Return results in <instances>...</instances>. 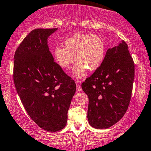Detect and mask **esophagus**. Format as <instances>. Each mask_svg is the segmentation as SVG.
<instances>
[{
    "instance_id": "esophagus-1",
    "label": "esophagus",
    "mask_w": 151,
    "mask_h": 151,
    "mask_svg": "<svg viewBox=\"0 0 151 151\" xmlns=\"http://www.w3.org/2000/svg\"><path fill=\"white\" fill-rule=\"evenodd\" d=\"M82 90V87H81L80 84H79V83H77V92H81Z\"/></svg>"
}]
</instances>
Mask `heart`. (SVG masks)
Returning <instances> with one entry per match:
<instances>
[{"mask_svg": "<svg viewBox=\"0 0 151 151\" xmlns=\"http://www.w3.org/2000/svg\"><path fill=\"white\" fill-rule=\"evenodd\" d=\"M64 47L57 46L53 51L54 58L62 69H68L77 61L72 74L76 79L85 77L87 69L95 71L105 59L106 46L100 36L92 34H74L64 41Z\"/></svg>", "mask_w": 151, "mask_h": 151, "instance_id": "obj_1", "label": "heart"}]
</instances>
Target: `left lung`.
Listing matches in <instances>:
<instances>
[{"label": "left lung", "instance_id": "left-lung-1", "mask_svg": "<svg viewBox=\"0 0 151 151\" xmlns=\"http://www.w3.org/2000/svg\"><path fill=\"white\" fill-rule=\"evenodd\" d=\"M124 41L107 49L102 64L82 84L89 98L87 118L97 129L108 128L123 117L131 98L135 64Z\"/></svg>", "mask_w": 151, "mask_h": 151}]
</instances>
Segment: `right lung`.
<instances>
[{
  "label": "right lung",
  "mask_w": 151,
  "mask_h": 151,
  "mask_svg": "<svg viewBox=\"0 0 151 151\" xmlns=\"http://www.w3.org/2000/svg\"><path fill=\"white\" fill-rule=\"evenodd\" d=\"M36 29L25 37L14 55V81L25 110L41 128L62 130L76 84L54 60L47 39L57 31Z\"/></svg>",
  "instance_id": "right-lung-1"
}]
</instances>
